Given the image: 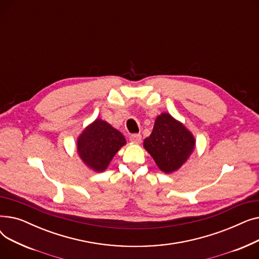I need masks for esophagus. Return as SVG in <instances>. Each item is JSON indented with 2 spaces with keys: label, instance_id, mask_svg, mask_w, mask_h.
<instances>
[{
  "label": "esophagus",
  "instance_id": "obj_1",
  "mask_svg": "<svg viewBox=\"0 0 259 259\" xmlns=\"http://www.w3.org/2000/svg\"><path fill=\"white\" fill-rule=\"evenodd\" d=\"M129 140L134 143V144H140L142 142V135L141 134H138V133H134V134H131Z\"/></svg>",
  "mask_w": 259,
  "mask_h": 259
}]
</instances>
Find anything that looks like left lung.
Wrapping results in <instances>:
<instances>
[{"label": "left lung", "instance_id": "left-lung-1", "mask_svg": "<svg viewBox=\"0 0 259 259\" xmlns=\"http://www.w3.org/2000/svg\"><path fill=\"white\" fill-rule=\"evenodd\" d=\"M194 146L192 133L168 113L156 117L152 133L144 141L145 149L165 173L180 169L193 152Z\"/></svg>", "mask_w": 259, "mask_h": 259}]
</instances>
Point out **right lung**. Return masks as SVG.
<instances>
[{
	"label": "right lung",
	"instance_id": "add662e5",
	"mask_svg": "<svg viewBox=\"0 0 259 259\" xmlns=\"http://www.w3.org/2000/svg\"><path fill=\"white\" fill-rule=\"evenodd\" d=\"M126 140L107 121L95 119L77 139V152L85 164L97 172H103Z\"/></svg>",
	"mask_w": 259,
	"mask_h": 259
}]
</instances>
